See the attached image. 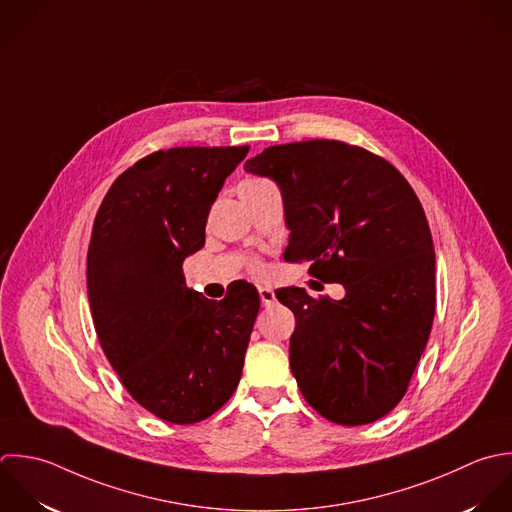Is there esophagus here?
<instances>
[{"label":"esophagus","instance_id":"34e87169","mask_svg":"<svg viewBox=\"0 0 512 512\" xmlns=\"http://www.w3.org/2000/svg\"><path fill=\"white\" fill-rule=\"evenodd\" d=\"M259 297H261L263 307H269L275 303V291L269 287H259Z\"/></svg>","mask_w":512,"mask_h":512}]
</instances>
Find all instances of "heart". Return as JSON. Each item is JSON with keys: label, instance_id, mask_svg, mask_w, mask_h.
Here are the masks:
<instances>
[{"label": "heart", "instance_id": "1", "mask_svg": "<svg viewBox=\"0 0 512 512\" xmlns=\"http://www.w3.org/2000/svg\"><path fill=\"white\" fill-rule=\"evenodd\" d=\"M251 181H263V179H251ZM249 271H251V273H255V275H261L265 269H263V263H261V261L253 259V261L249 263Z\"/></svg>", "mask_w": 512, "mask_h": 512}]
</instances>
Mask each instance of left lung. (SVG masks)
Masks as SVG:
<instances>
[{"label": "left lung", "mask_w": 512, "mask_h": 512, "mask_svg": "<svg viewBox=\"0 0 512 512\" xmlns=\"http://www.w3.org/2000/svg\"><path fill=\"white\" fill-rule=\"evenodd\" d=\"M245 171L279 183L291 229L283 259L341 283L345 299L283 289L295 315L291 371L327 421H379L405 397L435 319V251L423 205L381 155L337 139L263 149Z\"/></svg>", "instance_id": "1"}]
</instances>
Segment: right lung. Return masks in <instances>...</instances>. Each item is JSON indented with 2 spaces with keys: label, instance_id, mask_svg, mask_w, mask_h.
Listing matches in <instances>:
<instances>
[{
  "label": "right lung",
  "instance_id": "right-lung-1",
  "mask_svg": "<svg viewBox=\"0 0 512 512\" xmlns=\"http://www.w3.org/2000/svg\"><path fill=\"white\" fill-rule=\"evenodd\" d=\"M243 147L159 149L109 187L93 221L87 295L99 345L127 393L173 425L211 417L235 393L259 293L235 281L221 301L185 285L183 261Z\"/></svg>",
  "mask_w": 512,
  "mask_h": 512
}]
</instances>
